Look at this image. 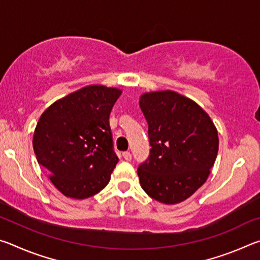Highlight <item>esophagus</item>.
Segmentation results:
<instances>
[{
    "label": "esophagus",
    "mask_w": 260,
    "mask_h": 260,
    "mask_svg": "<svg viewBox=\"0 0 260 260\" xmlns=\"http://www.w3.org/2000/svg\"><path fill=\"white\" fill-rule=\"evenodd\" d=\"M122 157H124L126 160H131L132 159V153L129 151H125L124 153H122Z\"/></svg>",
    "instance_id": "34e87169"
}]
</instances>
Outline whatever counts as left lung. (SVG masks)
Masks as SVG:
<instances>
[{"label": "left lung", "mask_w": 260, "mask_h": 260, "mask_svg": "<svg viewBox=\"0 0 260 260\" xmlns=\"http://www.w3.org/2000/svg\"><path fill=\"white\" fill-rule=\"evenodd\" d=\"M140 108L151 149L140 164L141 187L151 199L177 204L206 181L218 155V132L192 100L172 90L144 93Z\"/></svg>", "instance_id": "1"}]
</instances>
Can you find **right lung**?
<instances>
[{"label": "right lung", "mask_w": 260, "mask_h": 260, "mask_svg": "<svg viewBox=\"0 0 260 260\" xmlns=\"http://www.w3.org/2000/svg\"><path fill=\"white\" fill-rule=\"evenodd\" d=\"M120 95L118 88L87 86L41 114L33 136L35 156L67 197L88 199L109 183L118 162L109 117Z\"/></svg>", "instance_id": "right-lung-1"}]
</instances>
